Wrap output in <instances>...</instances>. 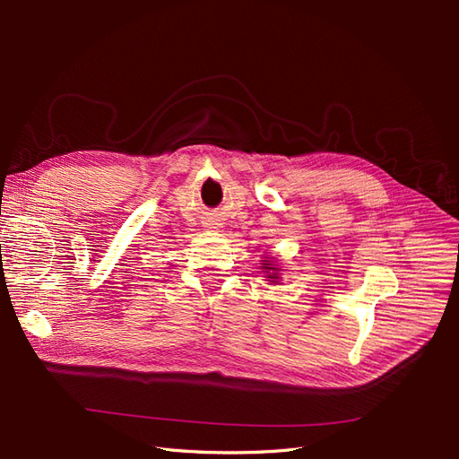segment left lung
<instances>
[{
  "label": "left lung",
  "mask_w": 459,
  "mask_h": 459,
  "mask_svg": "<svg viewBox=\"0 0 459 459\" xmlns=\"http://www.w3.org/2000/svg\"><path fill=\"white\" fill-rule=\"evenodd\" d=\"M262 264H264V266H260V268H262V270H266V273H268V281H272V283H277V281H280V268H275L273 260H272V258H266V260H262Z\"/></svg>",
  "instance_id": "1"
}]
</instances>
